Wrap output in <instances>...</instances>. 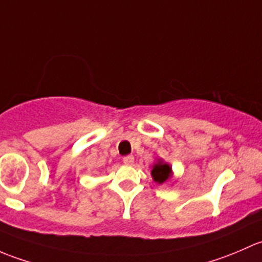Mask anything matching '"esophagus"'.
Wrapping results in <instances>:
<instances>
[{
  "instance_id": "esophagus-1",
  "label": "esophagus",
  "mask_w": 262,
  "mask_h": 262,
  "mask_svg": "<svg viewBox=\"0 0 262 262\" xmlns=\"http://www.w3.org/2000/svg\"><path fill=\"white\" fill-rule=\"evenodd\" d=\"M122 161L126 164V165H131V164H134V156H132V155L123 156Z\"/></svg>"
}]
</instances>
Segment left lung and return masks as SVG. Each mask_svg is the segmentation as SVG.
Segmentation results:
<instances>
[{"instance_id":"obj_1","label":"left lung","mask_w":262,"mask_h":262,"mask_svg":"<svg viewBox=\"0 0 262 262\" xmlns=\"http://www.w3.org/2000/svg\"><path fill=\"white\" fill-rule=\"evenodd\" d=\"M170 171H171V168L168 165V164H164L161 163V161H159L158 164H155V165L152 166L151 175H152L155 182H158L159 184H161V183H164L166 179H168L169 175H170Z\"/></svg>"}]
</instances>
